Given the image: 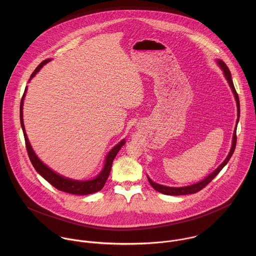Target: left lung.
Returning <instances> with one entry per match:
<instances>
[{
    "mask_svg": "<svg viewBox=\"0 0 256 256\" xmlns=\"http://www.w3.org/2000/svg\"><path fill=\"white\" fill-rule=\"evenodd\" d=\"M218 65H219L220 70L222 71V74L230 86V88H232V92L234 94V100H236V108H238V118H236V125L234 127V134H232V146H230V152L226 156V158H224V160L220 164L219 166L212 172L210 174L207 178H205L203 180L199 182L194 183V184H191V185H187V186H182V187H170V186H166V185H162V184H158V183L154 182H152L148 176V180L150 184L152 185V187L162 193V194H166V195H174V196H178V195H186V194H194L198 191H200L201 189H203L208 183L211 182L213 178H215V176L219 174L220 172L222 170V168L228 164V162L230 160V158H232L234 152V148H236V126H238V120H240V100H238V96L236 92V88H234V82H232V74L228 70V68L226 67V65L220 59L216 60Z\"/></svg>",
    "mask_w": 256,
    "mask_h": 256,
    "instance_id": "left-lung-1",
    "label": "left lung"
}]
</instances>
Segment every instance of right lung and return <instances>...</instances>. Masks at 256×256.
<instances>
[{
    "instance_id": "1",
    "label": "right lung",
    "mask_w": 256,
    "mask_h": 256,
    "mask_svg": "<svg viewBox=\"0 0 256 256\" xmlns=\"http://www.w3.org/2000/svg\"><path fill=\"white\" fill-rule=\"evenodd\" d=\"M51 59H46L44 61H42L38 66L36 69L34 70V72L32 74L28 82H30V80L36 74L40 69L47 64L48 62H50ZM28 90V86L24 90V94L22 96V102H20V125H22V129L24 132V140H26V150H28V154L30 156V160L34 166V168H36L37 172L51 185H53L55 188H57L60 191H64L70 194H74V195H88V194H92L94 192H98L100 190H102L104 186V184L106 182L108 176H110V170H111V166H112V162L116 156V154H118L119 150L124 146V144L126 143V141L123 139L121 140L116 146H113L108 154L106 156L104 160V166L102 170V172L92 180H72L69 178H65L59 174H57L56 172H54L53 170H51L49 166H47L45 164H43V162L40 160V158L36 156V154L34 152L32 146L30 143V140L28 138L26 132V128H24V96Z\"/></svg>"
}]
</instances>
